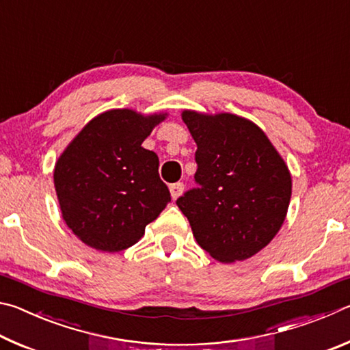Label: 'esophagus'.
Segmentation results:
<instances>
[{
    "label": "esophagus",
    "instance_id": "34e87169",
    "mask_svg": "<svg viewBox=\"0 0 350 350\" xmlns=\"http://www.w3.org/2000/svg\"><path fill=\"white\" fill-rule=\"evenodd\" d=\"M170 191H171V198L176 200L183 193V183L182 182L173 183V185H170Z\"/></svg>",
    "mask_w": 350,
    "mask_h": 350
}]
</instances>
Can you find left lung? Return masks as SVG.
<instances>
[{
    "instance_id": "obj_1",
    "label": "left lung",
    "mask_w": 350,
    "mask_h": 350,
    "mask_svg": "<svg viewBox=\"0 0 350 350\" xmlns=\"http://www.w3.org/2000/svg\"><path fill=\"white\" fill-rule=\"evenodd\" d=\"M196 142L198 187L176 200L198 244L221 262L252 258L280 232L292 176L262 129L234 114L183 111Z\"/></svg>"
}]
</instances>
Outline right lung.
Segmentation results:
<instances>
[{
	"instance_id": "right-lung-1",
	"label": "right lung",
	"mask_w": 350,
	"mask_h": 350,
	"mask_svg": "<svg viewBox=\"0 0 350 350\" xmlns=\"http://www.w3.org/2000/svg\"><path fill=\"white\" fill-rule=\"evenodd\" d=\"M167 114L111 109L88 123L58 157L54 183L72 233L96 250L134 245L171 200L159 157L142 144Z\"/></svg>"
}]
</instances>
